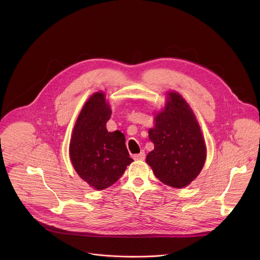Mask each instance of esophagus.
I'll use <instances>...</instances> for the list:
<instances>
[{
	"label": "esophagus",
	"instance_id": "1",
	"mask_svg": "<svg viewBox=\"0 0 260 260\" xmlns=\"http://www.w3.org/2000/svg\"><path fill=\"white\" fill-rule=\"evenodd\" d=\"M133 157H134V159H136V160H144L145 157H146V155H145V152H144V151H141L140 153L135 154Z\"/></svg>",
	"mask_w": 260,
	"mask_h": 260
}]
</instances>
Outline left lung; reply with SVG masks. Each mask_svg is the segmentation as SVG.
<instances>
[{"instance_id": "1", "label": "left lung", "mask_w": 260, "mask_h": 260, "mask_svg": "<svg viewBox=\"0 0 260 260\" xmlns=\"http://www.w3.org/2000/svg\"><path fill=\"white\" fill-rule=\"evenodd\" d=\"M154 120L155 126L148 132L154 149L148 153L146 162L169 186H187L201 173L207 152L194 113L178 92L170 91Z\"/></svg>"}]
</instances>
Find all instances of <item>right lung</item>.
Masks as SVG:
<instances>
[{"mask_svg":"<svg viewBox=\"0 0 260 260\" xmlns=\"http://www.w3.org/2000/svg\"><path fill=\"white\" fill-rule=\"evenodd\" d=\"M112 111L102 91L93 93L83 106L70 142V158L77 174L96 190L113 185L133 158L124 135L107 131Z\"/></svg>","mask_w":260,"mask_h":260,"instance_id":"1","label":"right lung"}]
</instances>
